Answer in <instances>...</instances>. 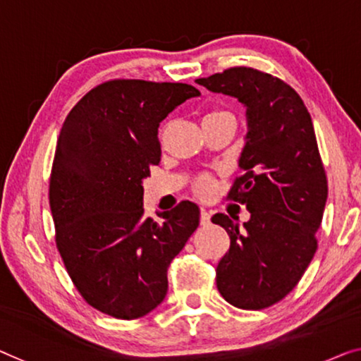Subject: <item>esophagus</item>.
<instances>
[{
    "instance_id": "esophagus-1",
    "label": "esophagus",
    "mask_w": 361,
    "mask_h": 361,
    "mask_svg": "<svg viewBox=\"0 0 361 361\" xmlns=\"http://www.w3.org/2000/svg\"><path fill=\"white\" fill-rule=\"evenodd\" d=\"M199 224H201L202 227H206V225L211 224V214L204 211V209H201V214H199Z\"/></svg>"
}]
</instances>
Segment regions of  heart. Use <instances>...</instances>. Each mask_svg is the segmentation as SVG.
Masks as SVG:
<instances>
[{
    "instance_id": "1",
    "label": "heart",
    "mask_w": 361,
    "mask_h": 361,
    "mask_svg": "<svg viewBox=\"0 0 361 361\" xmlns=\"http://www.w3.org/2000/svg\"><path fill=\"white\" fill-rule=\"evenodd\" d=\"M222 115H232V113H228V111H225V110H212V111H209L206 116H204V121L211 120V118L222 116ZM162 133H164V129H162V131H160V134H162ZM191 191L195 192L197 197H201V199L211 197L214 195V191H215V178H214L212 175H209V173L197 175L196 178L191 181Z\"/></svg>"
}]
</instances>
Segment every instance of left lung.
Masks as SVG:
<instances>
[{"mask_svg": "<svg viewBox=\"0 0 361 361\" xmlns=\"http://www.w3.org/2000/svg\"><path fill=\"white\" fill-rule=\"evenodd\" d=\"M196 82L246 105L245 173L227 197L246 206L251 219L238 227L225 214L212 217L230 236L215 283L236 308L264 310L297 287L318 250L327 178L313 121L295 89L259 69L235 66Z\"/></svg>", "mask_w": 361, "mask_h": 361, "instance_id": "8db88e82", "label": "left lung"}]
</instances>
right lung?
<instances>
[{"label": "right lung", "mask_w": 361, "mask_h": 361, "mask_svg": "<svg viewBox=\"0 0 361 361\" xmlns=\"http://www.w3.org/2000/svg\"><path fill=\"white\" fill-rule=\"evenodd\" d=\"M199 94L190 84L111 79L63 123L48 188L55 243L80 297L100 313L129 321L162 303L170 262L197 228L190 201L146 217L141 181L160 162V121Z\"/></svg>", "instance_id": "right-lung-1"}]
</instances>
